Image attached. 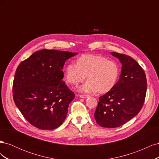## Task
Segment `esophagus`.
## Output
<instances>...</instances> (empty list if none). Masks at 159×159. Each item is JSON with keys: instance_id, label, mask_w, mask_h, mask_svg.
I'll return each instance as SVG.
<instances>
[{"instance_id": "esophagus-1", "label": "esophagus", "mask_w": 159, "mask_h": 159, "mask_svg": "<svg viewBox=\"0 0 159 159\" xmlns=\"http://www.w3.org/2000/svg\"><path fill=\"white\" fill-rule=\"evenodd\" d=\"M80 97L81 98H87L89 97L88 95H80Z\"/></svg>"}]
</instances>
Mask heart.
<instances>
[{
    "label": "heart",
    "instance_id": "heart-1",
    "mask_svg": "<svg viewBox=\"0 0 159 159\" xmlns=\"http://www.w3.org/2000/svg\"><path fill=\"white\" fill-rule=\"evenodd\" d=\"M119 74L117 62L94 54L82 55L77 63L70 62L65 70L67 81L73 85H78L87 78L88 81L80 88V91L85 93L108 92L116 85Z\"/></svg>",
    "mask_w": 159,
    "mask_h": 159
}]
</instances>
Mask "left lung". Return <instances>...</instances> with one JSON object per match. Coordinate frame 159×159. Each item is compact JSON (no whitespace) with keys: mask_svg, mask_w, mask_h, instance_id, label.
I'll return each mask as SVG.
<instances>
[{"mask_svg":"<svg viewBox=\"0 0 159 159\" xmlns=\"http://www.w3.org/2000/svg\"><path fill=\"white\" fill-rule=\"evenodd\" d=\"M122 64L121 74L115 87L99 97L94 113L96 122L103 127L121 126L139 113L145 102L147 78L145 71L131 56L111 52Z\"/></svg>","mask_w":159,"mask_h":159,"instance_id":"1","label":"left lung"}]
</instances>
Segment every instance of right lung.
I'll return each instance as SVG.
<instances>
[{
  "instance_id": "obj_1",
  "label": "right lung",
  "mask_w": 159,
  "mask_h": 159,
  "mask_svg": "<svg viewBox=\"0 0 159 159\" xmlns=\"http://www.w3.org/2000/svg\"><path fill=\"white\" fill-rule=\"evenodd\" d=\"M76 52L44 49L22 61L13 81L14 102L35 127L52 130L63 123L75 94L62 81L66 61Z\"/></svg>"
}]
</instances>
